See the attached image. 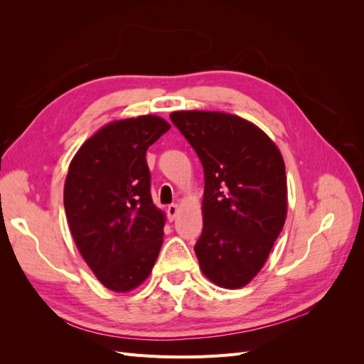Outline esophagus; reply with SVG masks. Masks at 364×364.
I'll return each mask as SVG.
<instances>
[{"label":"esophagus","instance_id":"obj_1","mask_svg":"<svg viewBox=\"0 0 364 364\" xmlns=\"http://www.w3.org/2000/svg\"><path fill=\"white\" fill-rule=\"evenodd\" d=\"M178 214H179V206L176 205V203L168 205V208H167V215H168V218L171 220V222H173V220H174L176 217H178Z\"/></svg>","mask_w":364,"mask_h":364}]
</instances>
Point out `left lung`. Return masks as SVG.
Listing matches in <instances>:
<instances>
[{"label": "left lung", "instance_id": "1", "mask_svg": "<svg viewBox=\"0 0 364 364\" xmlns=\"http://www.w3.org/2000/svg\"><path fill=\"white\" fill-rule=\"evenodd\" d=\"M170 118L203 165V230L194 246L200 269L218 287H245L264 266L287 217L281 151L237 115L179 111Z\"/></svg>", "mask_w": 364, "mask_h": 364}]
</instances>
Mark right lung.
I'll return each mask as SVG.
<instances>
[{"mask_svg": "<svg viewBox=\"0 0 364 364\" xmlns=\"http://www.w3.org/2000/svg\"><path fill=\"white\" fill-rule=\"evenodd\" d=\"M170 129L156 115L109 123L70 164L63 205L80 255L106 289L144 282L162 246L165 217L153 205L147 149Z\"/></svg>", "mask_w": 364, "mask_h": 364, "instance_id": "obj_1", "label": "right lung"}]
</instances>
